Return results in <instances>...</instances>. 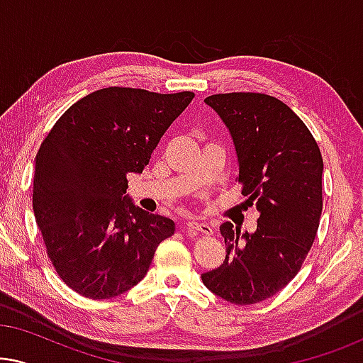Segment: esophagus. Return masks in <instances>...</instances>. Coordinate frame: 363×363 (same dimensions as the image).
Masks as SVG:
<instances>
[{
  "label": "esophagus",
  "mask_w": 363,
  "mask_h": 363,
  "mask_svg": "<svg viewBox=\"0 0 363 363\" xmlns=\"http://www.w3.org/2000/svg\"><path fill=\"white\" fill-rule=\"evenodd\" d=\"M186 233H203V235H213V228L208 223L201 221H188L185 225Z\"/></svg>",
  "instance_id": "34e87169"
}]
</instances>
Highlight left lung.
Wrapping results in <instances>:
<instances>
[{"label": "left lung", "instance_id": "left-lung-1", "mask_svg": "<svg viewBox=\"0 0 363 363\" xmlns=\"http://www.w3.org/2000/svg\"><path fill=\"white\" fill-rule=\"evenodd\" d=\"M205 104L230 130L238 182L259 220L255 233L223 223L226 257L201 281L228 302L256 304L294 279L315 240L324 162L309 128L279 99L231 92L206 97Z\"/></svg>", "mask_w": 363, "mask_h": 363}]
</instances>
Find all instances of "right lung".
Masks as SVG:
<instances>
[{
    "instance_id": "add662e5",
    "label": "right lung",
    "mask_w": 363,
    "mask_h": 363,
    "mask_svg": "<svg viewBox=\"0 0 363 363\" xmlns=\"http://www.w3.org/2000/svg\"><path fill=\"white\" fill-rule=\"evenodd\" d=\"M193 92L107 87L62 113L34 160L33 210L59 277L89 299H111L145 277L170 218L132 203L140 175Z\"/></svg>"
}]
</instances>
